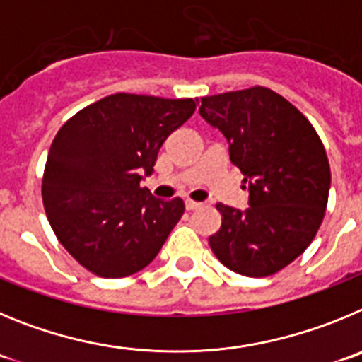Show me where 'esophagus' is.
<instances>
[{"label":"esophagus","mask_w":362,"mask_h":362,"mask_svg":"<svg viewBox=\"0 0 362 362\" xmlns=\"http://www.w3.org/2000/svg\"><path fill=\"white\" fill-rule=\"evenodd\" d=\"M198 207H202L200 202H194V200H191V198H187V200H185V209L187 211H194V209H198Z\"/></svg>","instance_id":"34e87169"}]
</instances>
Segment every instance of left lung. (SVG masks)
Instances as JSON below:
<instances>
[{
	"instance_id": "1",
	"label": "left lung",
	"mask_w": 362,
	"mask_h": 362,
	"mask_svg": "<svg viewBox=\"0 0 362 362\" xmlns=\"http://www.w3.org/2000/svg\"><path fill=\"white\" fill-rule=\"evenodd\" d=\"M200 115L229 142L230 160L249 184V209L216 204L220 230L209 236L227 269L265 278L285 269L314 240L325 218L330 164L314 126L265 86L202 97Z\"/></svg>"
}]
</instances>
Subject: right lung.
Wrapping results in <instances>:
<instances>
[{
  "label": "right lung",
  "mask_w": 362,
  "mask_h": 362,
  "mask_svg": "<svg viewBox=\"0 0 362 362\" xmlns=\"http://www.w3.org/2000/svg\"><path fill=\"white\" fill-rule=\"evenodd\" d=\"M193 99L113 93L68 119L48 151L43 205L61 245L100 278H126L155 259L184 200L142 187L158 149L194 113Z\"/></svg>",
  "instance_id": "add662e5"
}]
</instances>
